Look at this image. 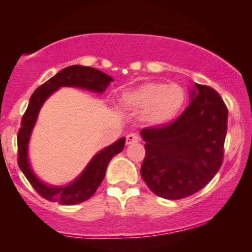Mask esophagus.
I'll return each instance as SVG.
<instances>
[{
  "label": "esophagus",
  "instance_id": "1",
  "mask_svg": "<svg viewBox=\"0 0 252 252\" xmlns=\"http://www.w3.org/2000/svg\"><path fill=\"white\" fill-rule=\"evenodd\" d=\"M139 140H140V138H139L138 134L131 133V134H128V135H126V145H131V144H134V142H138Z\"/></svg>",
  "mask_w": 252,
  "mask_h": 252
}]
</instances>
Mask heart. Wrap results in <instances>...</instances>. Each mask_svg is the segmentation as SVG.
Instances as JSON below:
<instances>
[{
    "label": "heart",
    "mask_w": 252,
    "mask_h": 252,
    "mask_svg": "<svg viewBox=\"0 0 252 252\" xmlns=\"http://www.w3.org/2000/svg\"><path fill=\"white\" fill-rule=\"evenodd\" d=\"M187 101V93L178 84L166 85L162 81H145L123 91L119 103L126 110L141 114L150 126L161 128L173 123Z\"/></svg>",
    "instance_id": "1"
}]
</instances>
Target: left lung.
Here are the masks:
<instances>
[{
	"instance_id": "left-lung-1",
	"label": "left lung",
	"mask_w": 252,
	"mask_h": 252,
	"mask_svg": "<svg viewBox=\"0 0 252 252\" xmlns=\"http://www.w3.org/2000/svg\"><path fill=\"white\" fill-rule=\"evenodd\" d=\"M228 110L220 94L195 83L190 105L172 124L145 128L141 177L158 196L179 200L195 194L220 171Z\"/></svg>"
}]
</instances>
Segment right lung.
<instances>
[{
  "label": "right lung",
  "mask_w": 252,
  "mask_h": 252,
  "mask_svg": "<svg viewBox=\"0 0 252 252\" xmlns=\"http://www.w3.org/2000/svg\"><path fill=\"white\" fill-rule=\"evenodd\" d=\"M111 81H113L112 77L95 68L78 64L69 65L40 85L30 97L29 105L23 116L20 129L18 131V164L32 188L48 201L60 202L62 205H77L90 199L97 190L98 185L102 183L111 159L117 154L123 151L126 138H121L110 146L98 151L90 159L84 171L69 184H46L35 174L28 156L30 136L42 105L56 90L63 86H72L91 93L102 94L108 88Z\"/></svg>",
  "instance_id": "1"
}]
</instances>
